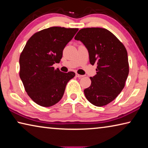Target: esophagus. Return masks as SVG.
Wrapping results in <instances>:
<instances>
[{"label": "esophagus", "mask_w": 148, "mask_h": 148, "mask_svg": "<svg viewBox=\"0 0 148 148\" xmlns=\"http://www.w3.org/2000/svg\"><path fill=\"white\" fill-rule=\"evenodd\" d=\"M76 76L78 77V78H82V77H83V75H79L78 73H76Z\"/></svg>", "instance_id": "esophagus-1"}]
</instances>
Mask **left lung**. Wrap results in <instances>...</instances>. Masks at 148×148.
<instances>
[{"label": "left lung", "mask_w": 148, "mask_h": 148, "mask_svg": "<svg viewBox=\"0 0 148 148\" xmlns=\"http://www.w3.org/2000/svg\"><path fill=\"white\" fill-rule=\"evenodd\" d=\"M86 47L90 62L97 65V74L90 77V86L84 90L86 98L97 107L114 100L122 91L129 66L127 52L123 44L105 28H84L75 37Z\"/></svg>", "instance_id": "obj_1"}]
</instances>
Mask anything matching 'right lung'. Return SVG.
Masks as SVG:
<instances>
[{"label": "right lung", "instance_id": "right-lung-1", "mask_svg": "<svg viewBox=\"0 0 148 148\" xmlns=\"http://www.w3.org/2000/svg\"><path fill=\"white\" fill-rule=\"evenodd\" d=\"M79 28L53 27L31 36L20 54L19 76L25 91L33 101L51 107L63 97L67 82L75 76L73 71L54 69L65 47Z\"/></svg>", "mask_w": 148, "mask_h": 148}]
</instances>
